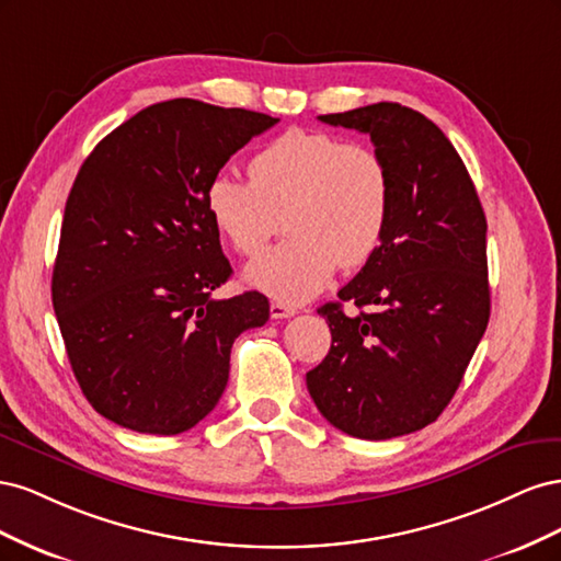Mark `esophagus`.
Listing matches in <instances>:
<instances>
[{
  "label": "esophagus",
  "mask_w": 561,
  "mask_h": 561,
  "mask_svg": "<svg viewBox=\"0 0 561 561\" xmlns=\"http://www.w3.org/2000/svg\"><path fill=\"white\" fill-rule=\"evenodd\" d=\"M295 313H297V309H295V307H290V304L271 301V318L280 320V318H290V316H295Z\"/></svg>",
  "instance_id": "1"
}]
</instances>
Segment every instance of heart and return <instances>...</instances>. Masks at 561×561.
Instances as JSON below:
<instances>
[{"label":"heart","mask_w":561,"mask_h":561,"mask_svg":"<svg viewBox=\"0 0 561 561\" xmlns=\"http://www.w3.org/2000/svg\"><path fill=\"white\" fill-rule=\"evenodd\" d=\"M250 182L219 173L206 186L213 227L241 257H257L283 227L290 239L245 271L250 285L304 301L336 266L358 268L383 241L393 178L379 151L330 133L293 128L252 157Z\"/></svg>","instance_id":"heart-1"}]
</instances>
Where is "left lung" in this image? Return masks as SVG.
<instances>
[{"instance_id":"1","label":"left lung","mask_w":561,"mask_h":561,"mask_svg":"<svg viewBox=\"0 0 561 561\" xmlns=\"http://www.w3.org/2000/svg\"><path fill=\"white\" fill-rule=\"evenodd\" d=\"M320 122L367 133L393 178V208L379 250L325 316L332 346L307 375L309 393L334 428L390 439L443 414L489 322L486 217L447 135L398 103Z\"/></svg>"}]
</instances>
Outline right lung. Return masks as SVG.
<instances>
[{
    "label": "right lung",
    "instance_id": "right-lung-1",
    "mask_svg": "<svg viewBox=\"0 0 561 561\" xmlns=\"http://www.w3.org/2000/svg\"><path fill=\"white\" fill-rule=\"evenodd\" d=\"M278 118L178 98L114 128L65 203L50 297L67 358L98 414L149 435L206 419L233 339L262 328L260 293L215 299L231 276L206 186Z\"/></svg>",
    "mask_w": 561,
    "mask_h": 561
}]
</instances>
